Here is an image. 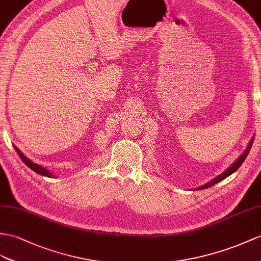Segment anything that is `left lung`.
I'll use <instances>...</instances> for the list:
<instances>
[{
	"instance_id": "1",
	"label": "left lung",
	"mask_w": 261,
	"mask_h": 261,
	"mask_svg": "<svg viewBox=\"0 0 261 261\" xmlns=\"http://www.w3.org/2000/svg\"><path fill=\"white\" fill-rule=\"evenodd\" d=\"M253 137L252 136V138L250 139V142H249V144H248V146H247V148L244 150V152L243 154H241L236 161H234V163H232L229 167H228L224 173H221L220 175H218L217 177H215L214 179H212L211 181H208V182H206L205 185H202V186H199V187H197V188H194V190H201V189H206V188H208V187H212V186H214L215 184H217V182H219V181H221V180H224L225 178H227L228 176H230L231 174H233L234 171H236L240 166H241V164L244 163V161L246 160V157L248 156V154H249V150H250V148H251V146H252V143H253Z\"/></svg>"
}]
</instances>
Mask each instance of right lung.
<instances>
[{
	"instance_id": "1",
	"label": "right lung",
	"mask_w": 261,
	"mask_h": 261,
	"mask_svg": "<svg viewBox=\"0 0 261 261\" xmlns=\"http://www.w3.org/2000/svg\"><path fill=\"white\" fill-rule=\"evenodd\" d=\"M13 147H14V149L16 150V152L18 154V156L21 157V160L24 162V164L27 165V166L29 167V168H31L32 170L33 171H35L36 174H40V175H42V176H46V177H49V178H52L53 177V174L50 173V171L48 170V169H46L45 167H43V166H41V165H39V164H36V163H33L32 162L31 160H29V158L25 156L23 152L18 149L15 145H13Z\"/></svg>"
}]
</instances>
